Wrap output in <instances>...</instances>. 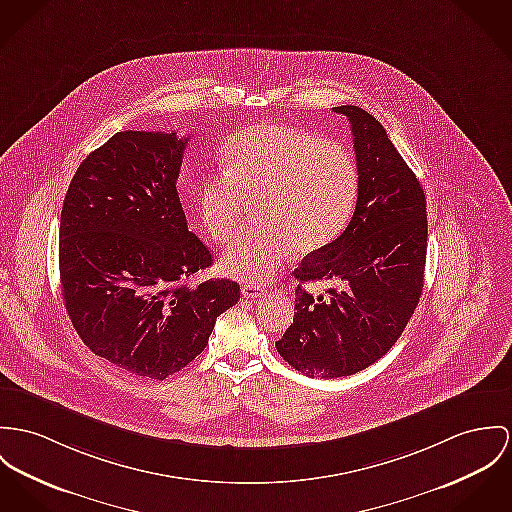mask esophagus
I'll list each match as a JSON object with an SVG mask.
<instances>
[{
	"mask_svg": "<svg viewBox=\"0 0 512 512\" xmlns=\"http://www.w3.org/2000/svg\"><path fill=\"white\" fill-rule=\"evenodd\" d=\"M265 294V288L263 286H259V284H243L241 286V296L243 298H259V296H263Z\"/></svg>",
	"mask_w": 512,
	"mask_h": 512,
	"instance_id": "34e87169",
	"label": "esophagus"
}]
</instances>
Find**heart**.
<instances>
[{
  "mask_svg": "<svg viewBox=\"0 0 512 512\" xmlns=\"http://www.w3.org/2000/svg\"><path fill=\"white\" fill-rule=\"evenodd\" d=\"M358 193L349 146L284 124H251L230 138L226 173L200 181L195 204L206 234L228 243L243 202H255V226L222 257V271L261 284L298 249L314 253L347 228Z\"/></svg>",
  "mask_w": 512,
  "mask_h": 512,
  "instance_id": "1",
  "label": "heart"
}]
</instances>
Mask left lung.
Returning a JSON list of instances; mask_svg holds the SVG:
<instances>
[{"label": "left lung", "instance_id": "8db88e82", "mask_svg": "<svg viewBox=\"0 0 512 512\" xmlns=\"http://www.w3.org/2000/svg\"><path fill=\"white\" fill-rule=\"evenodd\" d=\"M358 165V197L347 230L304 257L292 273L294 323L276 341L278 354L306 376L341 378L368 368L401 337L415 312L427 259L425 191L370 113L343 105ZM314 279L341 281L330 298L312 297Z\"/></svg>", "mask_w": 512, "mask_h": 512}]
</instances>
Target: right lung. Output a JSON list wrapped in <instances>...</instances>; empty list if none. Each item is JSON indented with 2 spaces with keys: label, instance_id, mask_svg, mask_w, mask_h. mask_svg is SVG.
Segmentation results:
<instances>
[{
  "label": "right lung",
  "instance_id": "right-lung-1",
  "mask_svg": "<svg viewBox=\"0 0 512 512\" xmlns=\"http://www.w3.org/2000/svg\"><path fill=\"white\" fill-rule=\"evenodd\" d=\"M189 138L124 130L91 152L60 216V282L81 341L136 376L165 380L208 345L239 284L208 278L206 245L187 228L177 179Z\"/></svg>",
  "mask_w": 512,
  "mask_h": 512
}]
</instances>
